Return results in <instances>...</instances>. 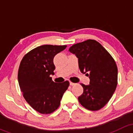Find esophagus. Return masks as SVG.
<instances>
[{"label":"esophagus","instance_id":"1","mask_svg":"<svg viewBox=\"0 0 133 133\" xmlns=\"http://www.w3.org/2000/svg\"><path fill=\"white\" fill-rule=\"evenodd\" d=\"M69 84H70V85H71V86H73V85H75V83L71 82H70V83H69Z\"/></svg>","mask_w":133,"mask_h":133}]
</instances>
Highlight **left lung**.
I'll return each mask as SVG.
<instances>
[{
    "label": "left lung",
    "instance_id": "obj_1",
    "mask_svg": "<svg viewBox=\"0 0 133 133\" xmlns=\"http://www.w3.org/2000/svg\"><path fill=\"white\" fill-rule=\"evenodd\" d=\"M69 51L78 58L80 71L89 76V85L81 84L83 94L78 101L91 111L102 108L115 91L118 69L115 60L106 49L95 40H88L72 45Z\"/></svg>",
    "mask_w": 133,
    "mask_h": 133
}]
</instances>
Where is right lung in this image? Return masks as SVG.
Segmentation results:
<instances>
[{
	"mask_svg": "<svg viewBox=\"0 0 133 133\" xmlns=\"http://www.w3.org/2000/svg\"><path fill=\"white\" fill-rule=\"evenodd\" d=\"M66 45H43L35 48L23 57L18 72V81L27 102L37 112L50 114L58 109L68 81L56 83L53 58Z\"/></svg>",
	"mask_w": 133,
	"mask_h": 133,
	"instance_id": "obj_1",
	"label": "right lung"
}]
</instances>
